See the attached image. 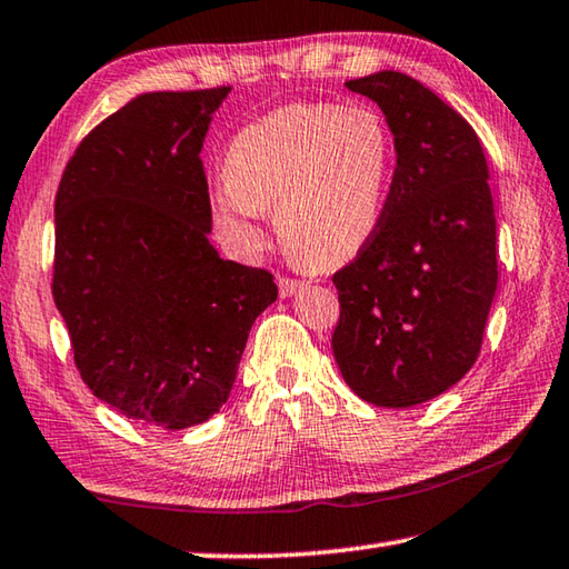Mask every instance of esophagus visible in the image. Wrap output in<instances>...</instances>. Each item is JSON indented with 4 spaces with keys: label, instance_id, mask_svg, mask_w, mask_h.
<instances>
[{
    "label": "esophagus",
    "instance_id": "34e87169",
    "mask_svg": "<svg viewBox=\"0 0 569 569\" xmlns=\"http://www.w3.org/2000/svg\"><path fill=\"white\" fill-rule=\"evenodd\" d=\"M303 281H296V278H278V291H281L283 298L293 296L296 291H301Z\"/></svg>",
    "mask_w": 569,
    "mask_h": 569
}]
</instances>
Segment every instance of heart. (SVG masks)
<instances>
[{
  "label": "heart",
  "mask_w": 569,
  "mask_h": 569,
  "mask_svg": "<svg viewBox=\"0 0 569 569\" xmlns=\"http://www.w3.org/2000/svg\"><path fill=\"white\" fill-rule=\"evenodd\" d=\"M226 178L210 213L230 243L256 250L263 210L306 268H333L381 226L393 172V134L366 104L298 102L246 124L228 142Z\"/></svg>",
  "instance_id": "1"
}]
</instances>
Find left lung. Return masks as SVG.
I'll use <instances>...</instances> for the list:
<instances>
[{"mask_svg": "<svg viewBox=\"0 0 569 569\" xmlns=\"http://www.w3.org/2000/svg\"><path fill=\"white\" fill-rule=\"evenodd\" d=\"M373 100L397 150L381 226L339 273L333 356L356 397L387 409L439 397L475 366L497 291V223L481 142L419 80L381 70Z\"/></svg>", "mask_w": 569, "mask_h": 569, "instance_id": "obj_1", "label": "left lung"}]
</instances>
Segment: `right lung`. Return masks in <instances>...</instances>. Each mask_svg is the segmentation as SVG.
Segmentation results:
<instances>
[{
    "instance_id": "obj_1",
    "label": "right lung",
    "mask_w": 569,
    "mask_h": 569,
    "mask_svg": "<svg viewBox=\"0 0 569 569\" xmlns=\"http://www.w3.org/2000/svg\"><path fill=\"white\" fill-rule=\"evenodd\" d=\"M228 92L138 94L80 142L54 198L52 296L74 363L142 427L213 417L278 298L271 273L223 261L208 240L200 150Z\"/></svg>"
}]
</instances>
